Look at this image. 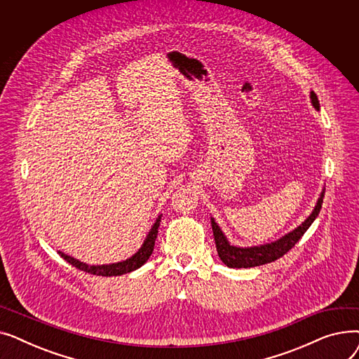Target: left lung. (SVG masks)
<instances>
[{"mask_svg": "<svg viewBox=\"0 0 359 359\" xmlns=\"http://www.w3.org/2000/svg\"><path fill=\"white\" fill-rule=\"evenodd\" d=\"M310 99L314 109L320 110V103L314 91H310ZM323 198H325V189L322 191V194H320V198L317 199L313 212L307 217L304 222H301L297 229H294L285 236H282L280 238L266 244H260V246H252V248L233 246V244H230V241L227 240V237H225V234L222 233V230L219 229V225L211 217V225H212L214 238H215L217 252L219 259L222 260L224 265H227L229 268H253V266L265 265V263H271L282 257L295 246L297 241L303 237V234L309 230L313 221L317 218L320 210H322Z\"/></svg>", "mask_w": 359, "mask_h": 359, "instance_id": "8db88e82", "label": "left lung"}]
</instances>
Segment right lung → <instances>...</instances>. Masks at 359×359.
<instances>
[{"label": "right lung", "instance_id": "obj_1", "mask_svg": "<svg viewBox=\"0 0 359 359\" xmlns=\"http://www.w3.org/2000/svg\"><path fill=\"white\" fill-rule=\"evenodd\" d=\"M160 222H161V215L157 217L156 222L153 224V227H151L149 233L147 234L142 246L140 248V250L132 255L129 259L122 260V262H116V263H109V265H87L84 262H80L79 259H74L72 256H68L62 252H58L68 263H71L72 266L79 268L80 271L93 273V275H97V276H119L123 273H129L132 271H137L138 268H141L144 263L149 259L151 253L154 250V243L158 234V227H160Z\"/></svg>", "mask_w": 359, "mask_h": 359}]
</instances>
